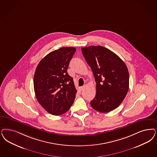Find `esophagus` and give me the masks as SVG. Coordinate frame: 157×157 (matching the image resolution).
<instances>
[{
	"instance_id": "1",
	"label": "esophagus",
	"mask_w": 157,
	"mask_h": 157,
	"mask_svg": "<svg viewBox=\"0 0 157 157\" xmlns=\"http://www.w3.org/2000/svg\"><path fill=\"white\" fill-rule=\"evenodd\" d=\"M85 87V85H84V86H83L81 87H80V90H81V91H82L83 90H84Z\"/></svg>"
}]
</instances>
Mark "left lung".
I'll use <instances>...</instances> for the list:
<instances>
[{
	"instance_id": "8db88e82",
	"label": "left lung",
	"mask_w": 157,
	"mask_h": 157,
	"mask_svg": "<svg viewBox=\"0 0 157 157\" xmlns=\"http://www.w3.org/2000/svg\"><path fill=\"white\" fill-rule=\"evenodd\" d=\"M96 82V94L90 105L95 110L105 113L117 108L129 90V75L124 62L103 46L82 48Z\"/></svg>"
}]
</instances>
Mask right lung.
Wrapping results in <instances>:
<instances>
[{
	"instance_id": "add662e5",
	"label": "right lung",
	"mask_w": 157,
	"mask_h": 157,
	"mask_svg": "<svg viewBox=\"0 0 157 157\" xmlns=\"http://www.w3.org/2000/svg\"><path fill=\"white\" fill-rule=\"evenodd\" d=\"M75 52L72 47L56 50L46 55L36 68L33 77L36 98L50 114H64L74 103L77 90L67 70Z\"/></svg>"
}]
</instances>
